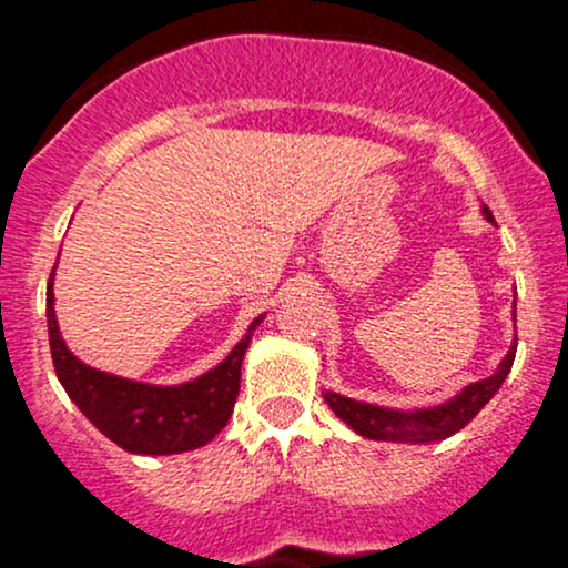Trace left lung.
Here are the masks:
<instances>
[{"instance_id": "8db88e82", "label": "left lung", "mask_w": 568, "mask_h": 568, "mask_svg": "<svg viewBox=\"0 0 568 568\" xmlns=\"http://www.w3.org/2000/svg\"><path fill=\"white\" fill-rule=\"evenodd\" d=\"M486 219L494 221L491 211L484 207ZM515 347H518V338L513 342L510 352L501 361L499 371L488 379L473 382L470 387L462 389L454 400L443 403V406L422 408L414 414H400V410H389L379 406H368V403H357L352 397L325 393V403L342 422L355 429L357 435L371 440H393V443H435L448 438V435L459 433L467 422L475 419L480 408L491 400L494 393L501 387V382L510 374L513 361H515Z\"/></svg>"}]
</instances>
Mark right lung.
Masks as SVG:
<instances>
[{"label": "right lung", "mask_w": 568, "mask_h": 568, "mask_svg": "<svg viewBox=\"0 0 568 568\" xmlns=\"http://www.w3.org/2000/svg\"><path fill=\"white\" fill-rule=\"evenodd\" d=\"M258 321L251 325V331ZM48 334L58 382L77 408L125 452L158 456L205 446L226 427L240 395V366L251 342L247 334L221 366L181 387H152L103 374L77 361L58 334L53 275L48 285Z\"/></svg>", "instance_id": "add662e5"}]
</instances>
